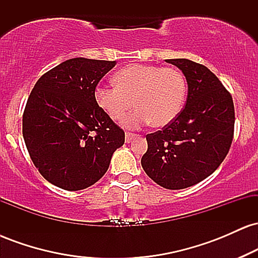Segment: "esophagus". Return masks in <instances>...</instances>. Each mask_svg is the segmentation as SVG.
<instances>
[{
    "label": "esophagus",
    "instance_id": "1",
    "mask_svg": "<svg viewBox=\"0 0 258 258\" xmlns=\"http://www.w3.org/2000/svg\"><path fill=\"white\" fill-rule=\"evenodd\" d=\"M136 136H137V135H135V133H130V132H127V133H126V136H125V141H126V143H131L132 139H133V138H136Z\"/></svg>",
    "mask_w": 258,
    "mask_h": 258
}]
</instances>
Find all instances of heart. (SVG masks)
Listing matches in <instances>:
<instances>
[{"label": "heart", "instance_id": "heart-1", "mask_svg": "<svg viewBox=\"0 0 258 258\" xmlns=\"http://www.w3.org/2000/svg\"><path fill=\"white\" fill-rule=\"evenodd\" d=\"M114 82V87L97 86L94 98L115 121L122 120L133 104L138 106L123 121L127 128H138L149 122L155 127L166 126L178 116L184 104L185 79L174 68L130 64L115 74Z\"/></svg>", "mask_w": 258, "mask_h": 258}]
</instances>
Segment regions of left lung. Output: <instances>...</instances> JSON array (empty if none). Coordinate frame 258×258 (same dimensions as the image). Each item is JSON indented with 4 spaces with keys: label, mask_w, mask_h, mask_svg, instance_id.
Masks as SVG:
<instances>
[{
    "label": "left lung",
    "mask_w": 258,
    "mask_h": 258,
    "mask_svg": "<svg viewBox=\"0 0 258 258\" xmlns=\"http://www.w3.org/2000/svg\"><path fill=\"white\" fill-rule=\"evenodd\" d=\"M188 85L185 106L162 131L147 136L141 164L148 176L166 189H184L217 170L234 133L232 96L205 65L184 58L167 59Z\"/></svg>",
    "instance_id": "1"
}]
</instances>
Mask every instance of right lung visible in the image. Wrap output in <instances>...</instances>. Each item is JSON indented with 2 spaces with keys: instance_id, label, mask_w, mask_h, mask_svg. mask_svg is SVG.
<instances>
[{
  "instance_id": "obj_1",
  "label": "right lung",
  "mask_w": 258,
  "mask_h": 258,
  "mask_svg": "<svg viewBox=\"0 0 258 258\" xmlns=\"http://www.w3.org/2000/svg\"><path fill=\"white\" fill-rule=\"evenodd\" d=\"M116 61L73 58L41 76L23 115V137L34 165L65 190L104 176L125 132L99 108L94 90Z\"/></svg>"
}]
</instances>
